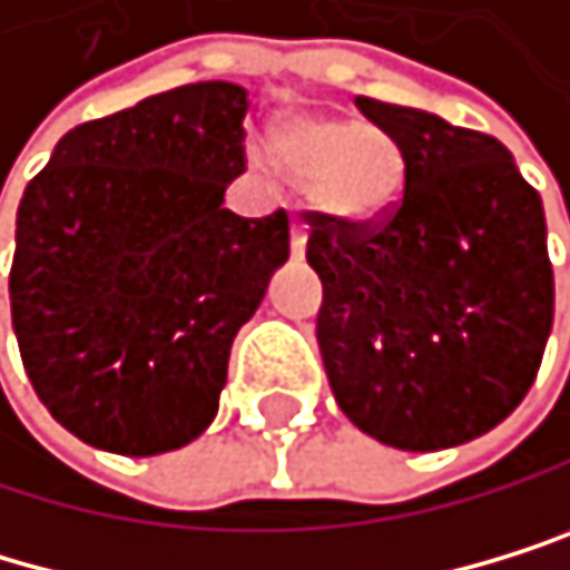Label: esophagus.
Returning <instances> with one entry per match:
<instances>
[{
  "label": "esophagus",
  "mask_w": 570,
  "mask_h": 570,
  "mask_svg": "<svg viewBox=\"0 0 570 570\" xmlns=\"http://www.w3.org/2000/svg\"><path fill=\"white\" fill-rule=\"evenodd\" d=\"M291 255L294 258L304 255V224L301 220H291Z\"/></svg>",
  "instance_id": "esophagus-1"
}]
</instances>
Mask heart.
<instances>
[{"label":"heart","mask_w":570,"mask_h":570,"mask_svg":"<svg viewBox=\"0 0 570 570\" xmlns=\"http://www.w3.org/2000/svg\"><path fill=\"white\" fill-rule=\"evenodd\" d=\"M279 170L312 188V199L340 220H374L403 188V157L395 142L367 125L294 115L273 136Z\"/></svg>","instance_id":"heart-1"}]
</instances>
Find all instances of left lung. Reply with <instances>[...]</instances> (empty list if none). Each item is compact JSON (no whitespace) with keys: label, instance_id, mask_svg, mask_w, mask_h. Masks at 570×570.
Masks as SVG:
<instances>
[{"label":"left lung","instance_id":"1","mask_svg":"<svg viewBox=\"0 0 570 570\" xmlns=\"http://www.w3.org/2000/svg\"><path fill=\"white\" fill-rule=\"evenodd\" d=\"M357 108L400 150L403 191L374 220L304 209L325 374L364 434L452 449L537 382L553 325L543 203L494 136L374 97Z\"/></svg>","mask_w":570,"mask_h":570}]
</instances>
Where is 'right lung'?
<instances>
[{
	"label": "right lung",
	"instance_id": "right-lung-1",
	"mask_svg": "<svg viewBox=\"0 0 570 570\" xmlns=\"http://www.w3.org/2000/svg\"><path fill=\"white\" fill-rule=\"evenodd\" d=\"M248 90L224 79L76 125L17 213L9 304L27 379L94 449L199 438L227 357L291 255V216H237Z\"/></svg>",
	"mask_w": 570,
	"mask_h": 570
}]
</instances>
